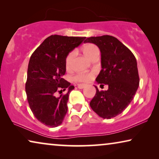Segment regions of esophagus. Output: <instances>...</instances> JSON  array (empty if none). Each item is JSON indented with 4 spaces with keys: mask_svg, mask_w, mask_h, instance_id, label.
I'll return each instance as SVG.
<instances>
[{
    "mask_svg": "<svg viewBox=\"0 0 159 159\" xmlns=\"http://www.w3.org/2000/svg\"><path fill=\"white\" fill-rule=\"evenodd\" d=\"M85 86H86V84H79L77 85L78 88L79 89H83L84 88H85Z\"/></svg>",
    "mask_w": 159,
    "mask_h": 159,
    "instance_id": "1",
    "label": "esophagus"
}]
</instances>
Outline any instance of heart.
<instances>
[{
  "instance_id": "obj_1",
  "label": "heart",
  "mask_w": 159,
  "mask_h": 159,
  "mask_svg": "<svg viewBox=\"0 0 159 159\" xmlns=\"http://www.w3.org/2000/svg\"><path fill=\"white\" fill-rule=\"evenodd\" d=\"M83 53L89 59H92L95 56L99 55L100 51L98 48L93 44H88L84 47ZM75 56V51H71L66 56L65 59V64L66 69H71L72 66L73 59ZM93 75L92 73H78L74 76L73 79L76 82H87L92 79Z\"/></svg>"
}]
</instances>
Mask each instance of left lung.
Returning <instances> with one entry per match:
<instances>
[{
    "mask_svg": "<svg viewBox=\"0 0 159 159\" xmlns=\"http://www.w3.org/2000/svg\"><path fill=\"white\" fill-rule=\"evenodd\" d=\"M84 43H94L99 48L102 69L95 80L108 86L107 90L99 91L95 85L96 93L90 106L102 118H114L129 106L138 88L140 79L136 58L128 48L113 36L90 37Z\"/></svg>",
    "mask_w": 159,
    "mask_h": 159,
    "instance_id": "obj_1",
    "label": "left lung"
}]
</instances>
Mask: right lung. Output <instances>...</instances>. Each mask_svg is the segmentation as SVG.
<instances>
[{"label": "right lung", "mask_w": 159, "mask_h": 159, "mask_svg": "<svg viewBox=\"0 0 159 159\" xmlns=\"http://www.w3.org/2000/svg\"><path fill=\"white\" fill-rule=\"evenodd\" d=\"M85 38L51 35L30 57L25 84L27 101L34 116L48 127H58L66 116L69 93L75 87L63 78L66 73L65 59ZM66 89L67 93L61 94ZM57 92L60 97L55 95Z\"/></svg>", "instance_id": "right-lung-1"}]
</instances>
